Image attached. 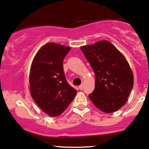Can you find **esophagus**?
<instances>
[{"instance_id":"obj_1","label":"esophagus","mask_w":149,"mask_h":149,"mask_svg":"<svg viewBox=\"0 0 149 149\" xmlns=\"http://www.w3.org/2000/svg\"><path fill=\"white\" fill-rule=\"evenodd\" d=\"M83 88H84V85H83V84H82V85H80L79 86V89H80V90H82V89H83Z\"/></svg>"}]
</instances>
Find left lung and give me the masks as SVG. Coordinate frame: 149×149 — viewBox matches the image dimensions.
<instances>
[{"label": "left lung", "instance_id": "1", "mask_svg": "<svg viewBox=\"0 0 149 149\" xmlns=\"http://www.w3.org/2000/svg\"><path fill=\"white\" fill-rule=\"evenodd\" d=\"M95 73V88L89 95L102 112L119 110L128 101L134 83L133 73L122 53L106 40L80 47Z\"/></svg>", "mask_w": 149, "mask_h": 149}]
</instances>
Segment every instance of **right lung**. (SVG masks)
I'll list each match as a JSON object with an SVG mask.
<instances>
[{"label":"right lung","mask_w":149,"mask_h":149,"mask_svg":"<svg viewBox=\"0 0 149 149\" xmlns=\"http://www.w3.org/2000/svg\"><path fill=\"white\" fill-rule=\"evenodd\" d=\"M70 50L60 44L47 43L36 53L30 67L31 96L44 113L53 117L60 115L77 94L66 80L62 64Z\"/></svg>","instance_id":"1"}]
</instances>
